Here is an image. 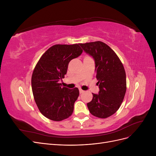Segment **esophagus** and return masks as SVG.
<instances>
[{
  "instance_id": "esophagus-1",
  "label": "esophagus",
  "mask_w": 156,
  "mask_h": 156,
  "mask_svg": "<svg viewBox=\"0 0 156 156\" xmlns=\"http://www.w3.org/2000/svg\"><path fill=\"white\" fill-rule=\"evenodd\" d=\"M84 91V90H83L82 89H79V92H80V94H82V93H83Z\"/></svg>"
}]
</instances>
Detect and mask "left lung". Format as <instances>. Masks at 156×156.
<instances>
[{
    "instance_id": "obj_1",
    "label": "left lung",
    "mask_w": 156,
    "mask_h": 156,
    "mask_svg": "<svg viewBox=\"0 0 156 156\" xmlns=\"http://www.w3.org/2000/svg\"><path fill=\"white\" fill-rule=\"evenodd\" d=\"M85 53L95 61V72L99 85L98 94H93L87 103L94 116L106 119L119 110L126 92V75L120 58L109 46L102 41L80 44Z\"/></svg>"
}]
</instances>
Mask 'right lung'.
Instances as JSON below:
<instances>
[{"label": "right lung", "mask_w": 156, "mask_h": 156, "mask_svg": "<svg viewBox=\"0 0 156 156\" xmlns=\"http://www.w3.org/2000/svg\"><path fill=\"white\" fill-rule=\"evenodd\" d=\"M79 44L55 45L41 56L33 71V96L40 112L53 121H61L72 115L77 100V88L69 89L59 83L67 73L68 64L81 55Z\"/></svg>", "instance_id": "add662e5"}]
</instances>
